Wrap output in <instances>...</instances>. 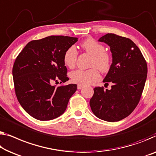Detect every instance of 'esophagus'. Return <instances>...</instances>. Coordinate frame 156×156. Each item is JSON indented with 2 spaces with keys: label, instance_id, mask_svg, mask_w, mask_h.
Masks as SVG:
<instances>
[{
  "label": "esophagus",
  "instance_id": "esophagus-1",
  "mask_svg": "<svg viewBox=\"0 0 156 156\" xmlns=\"http://www.w3.org/2000/svg\"><path fill=\"white\" fill-rule=\"evenodd\" d=\"M78 90H81L82 89V88L83 87V85H78Z\"/></svg>",
  "mask_w": 156,
  "mask_h": 156
}]
</instances>
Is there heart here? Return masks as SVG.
<instances>
[{
  "label": "heart",
  "instance_id": "b5f03b06",
  "mask_svg": "<svg viewBox=\"0 0 156 156\" xmlns=\"http://www.w3.org/2000/svg\"><path fill=\"white\" fill-rule=\"evenodd\" d=\"M81 48L88 54L92 55L91 66H94L87 70L77 69L70 73L71 80L73 83L81 85H90L98 80L100 74L97 69L103 73L109 71L111 68V56L105 51L104 46L93 38H87L80 44ZM78 52L74 46H71L66 50L64 55V62L66 66L72 69L75 66L77 60ZM97 67V69L96 68Z\"/></svg>",
  "mask_w": 156,
  "mask_h": 156
}]
</instances>
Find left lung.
<instances>
[{"instance_id":"obj_1","label":"left lung","mask_w":156,"mask_h":156,"mask_svg":"<svg viewBox=\"0 0 156 156\" xmlns=\"http://www.w3.org/2000/svg\"><path fill=\"white\" fill-rule=\"evenodd\" d=\"M99 41L110 46L112 64L103 82L113 85L111 90L95 87L90 105L99 119L117 122L127 117L139 104L147 77V64L129 38L107 34Z\"/></svg>"}]
</instances>
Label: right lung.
Here are the masks:
<instances>
[{
  "label": "right lung",
  "instance_id": "1",
  "mask_svg": "<svg viewBox=\"0 0 156 156\" xmlns=\"http://www.w3.org/2000/svg\"><path fill=\"white\" fill-rule=\"evenodd\" d=\"M77 38L51 36L29 42L15 59L12 76L15 94L27 113L39 120L55 119L66 111L77 85L56 87L52 82L69 80L64 52Z\"/></svg>",
  "mask_w": 156,
  "mask_h": 156
}]
</instances>
